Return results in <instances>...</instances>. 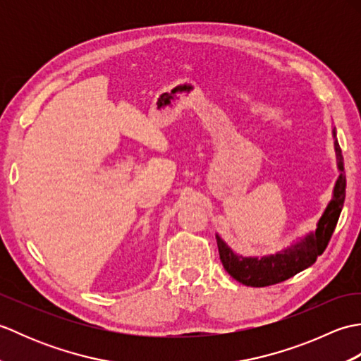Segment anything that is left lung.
<instances>
[{
	"mask_svg": "<svg viewBox=\"0 0 361 361\" xmlns=\"http://www.w3.org/2000/svg\"><path fill=\"white\" fill-rule=\"evenodd\" d=\"M334 137H336L335 128ZM335 152L340 175L335 183L332 200L329 202L323 216L318 220L315 231L299 237L295 243H291L286 250L262 257H243L240 255H235L228 247L226 242L216 234L220 260L229 276H233L235 281H239L243 286L267 287L293 278L295 274L317 262V257L323 255L329 240H331L343 209L344 197H346V175H344L341 149L336 140Z\"/></svg>",
	"mask_w": 361,
	"mask_h": 361,
	"instance_id": "1",
	"label": "left lung"
}]
</instances>
